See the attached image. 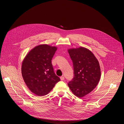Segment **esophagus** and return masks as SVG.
Here are the masks:
<instances>
[{
  "mask_svg": "<svg viewBox=\"0 0 124 124\" xmlns=\"http://www.w3.org/2000/svg\"><path fill=\"white\" fill-rule=\"evenodd\" d=\"M60 78L61 80H64V79H65V78H64V77H61Z\"/></svg>",
  "mask_w": 124,
  "mask_h": 124,
  "instance_id": "1",
  "label": "esophagus"
}]
</instances>
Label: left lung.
Returning a JSON list of instances; mask_svg holds the SVG:
<instances>
[{"mask_svg": "<svg viewBox=\"0 0 124 124\" xmlns=\"http://www.w3.org/2000/svg\"><path fill=\"white\" fill-rule=\"evenodd\" d=\"M68 51L75 75L68 86L75 96L81 98L92 92L99 83L101 76L100 64L93 52L84 47L69 48Z\"/></svg>", "mask_w": 124, "mask_h": 124, "instance_id": "1", "label": "left lung"}]
</instances>
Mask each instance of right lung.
<instances>
[{
	"label": "right lung",
	"instance_id": "1",
	"mask_svg": "<svg viewBox=\"0 0 124 124\" xmlns=\"http://www.w3.org/2000/svg\"><path fill=\"white\" fill-rule=\"evenodd\" d=\"M57 47L47 44L31 49L23 59L22 74L28 89L38 96L47 95L60 80L54 72L51 60Z\"/></svg>",
	"mask_w": 124,
	"mask_h": 124
}]
</instances>
